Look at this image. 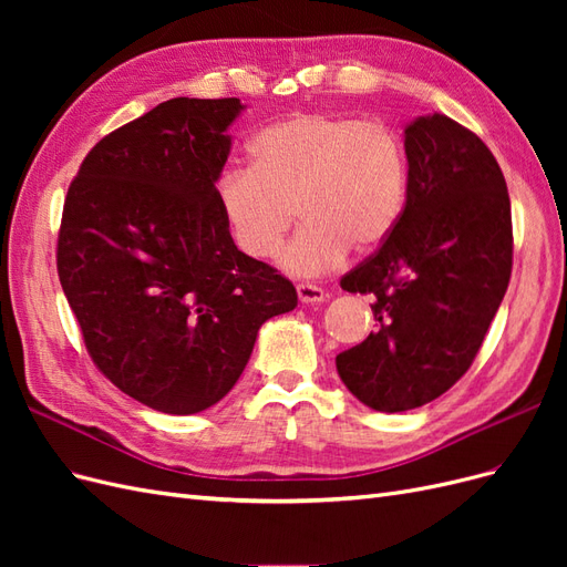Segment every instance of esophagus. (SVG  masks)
Masks as SVG:
<instances>
[{"mask_svg": "<svg viewBox=\"0 0 567 567\" xmlns=\"http://www.w3.org/2000/svg\"><path fill=\"white\" fill-rule=\"evenodd\" d=\"M298 290V298L302 305H319L326 300V293L319 288V286H312V284H298L296 286Z\"/></svg>", "mask_w": 567, "mask_h": 567, "instance_id": "obj_1", "label": "esophagus"}]
</instances>
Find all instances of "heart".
<instances>
[{"instance_id":"heart-1","label":"heart","mask_w":567,"mask_h":567,"mask_svg":"<svg viewBox=\"0 0 567 567\" xmlns=\"http://www.w3.org/2000/svg\"><path fill=\"white\" fill-rule=\"evenodd\" d=\"M252 167H227L215 198L236 248L255 260L281 252L293 274L336 267L348 248L364 255L388 241L406 200V156L400 136L379 120L298 113L255 134Z\"/></svg>"}]
</instances>
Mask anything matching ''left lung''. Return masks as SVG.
Instances as JSON below:
<instances>
[{"mask_svg": "<svg viewBox=\"0 0 567 567\" xmlns=\"http://www.w3.org/2000/svg\"><path fill=\"white\" fill-rule=\"evenodd\" d=\"M406 203L388 241L340 279L373 296L375 331L336 357L340 381L375 411L447 392L483 346L511 279L502 167L477 134L433 113L404 130Z\"/></svg>", "mask_w": 567, "mask_h": 567, "instance_id": "1", "label": "left lung"}]
</instances>
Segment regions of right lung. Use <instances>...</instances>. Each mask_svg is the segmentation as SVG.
<instances>
[{
  "label": "right lung",
  "instance_id": "obj_1",
  "mask_svg": "<svg viewBox=\"0 0 567 567\" xmlns=\"http://www.w3.org/2000/svg\"><path fill=\"white\" fill-rule=\"evenodd\" d=\"M238 99L163 101L104 136L63 203L56 267L90 357L163 414H198L244 373L260 326L298 305L236 248L215 198Z\"/></svg>",
  "mask_w": 567,
  "mask_h": 567
}]
</instances>
